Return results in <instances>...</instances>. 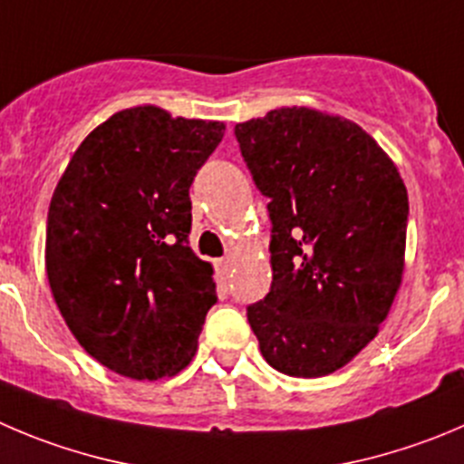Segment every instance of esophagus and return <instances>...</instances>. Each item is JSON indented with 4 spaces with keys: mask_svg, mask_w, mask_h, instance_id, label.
Here are the masks:
<instances>
[{
    "mask_svg": "<svg viewBox=\"0 0 464 464\" xmlns=\"http://www.w3.org/2000/svg\"><path fill=\"white\" fill-rule=\"evenodd\" d=\"M232 264H235L232 262V257H223L216 262V273L220 276V280H227L229 273H232Z\"/></svg>",
    "mask_w": 464,
    "mask_h": 464,
    "instance_id": "34e87169",
    "label": "esophagus"
}]
</instances>
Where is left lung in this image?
<instances>
[{
  "label": "left lung",
  "mask_w": 464,
  "mask_h": 464,
  "mask_svg": "<svg viewBox=\"0 0 464 464\" xmlns=\"http://www.w3.org/2000/svg\"><path fill=\"white\" fill-rule=\"evenodd\" d=\"M235 134L271 198L273 282L248 324L273 369L328 376L376 337L399 294L405 184L373 136L319 109H273Z\"/></svg>",
  "instance_id": "obj_1"
}]
</instances>
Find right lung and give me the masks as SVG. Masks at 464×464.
<instances>
[{"label":"right lung","mask_w":464,"mask_h":464,"mask_svg":"<svg viewBox=\"0 0 464 464\" xmlns=\"http://www.w3.org/2000/svg\"><path fill=\"white\" fill-rule=\"evenodd\" d=\"M223 134L218 121L125 109L82 140L56 184L52 295L83 351L121 376L170 378L196 355L216 282L188 246V187Z\"/></svg>","instance_id":"1"}]
</instances>
